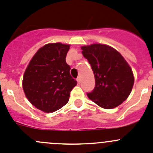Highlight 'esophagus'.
<instances>
[{"label": "esophagus", "instance_id": "esophagus-1", "mask_svg": "<svg viewBox=\"0 0 153 153\" xmlns=\"http://www.w3.org/2000/svg\"><path fill=\"white\" fill-rule=\"evenodd\" d=\"M76 81H77L78 83H80V82H81V79H80V77H78L77 79H76Z\"/></svg>", "mask_w": 153, "mask_h": 153}]
</instances>
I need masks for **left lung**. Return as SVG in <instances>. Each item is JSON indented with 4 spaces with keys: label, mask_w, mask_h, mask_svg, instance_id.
I'll use <instances>...</instances> for the list:
<instances>
[{
    "label": "left lung",
    "mask_w": 153,
    "mask_h": 153,
    "mask_svg": "<svg viewBox=\"0 0 153 153\" xmlns=\"http://www.w3.org/2000/svg\"><path fill=\"white\" fill-rule=\"evenodd\" d=\"M94 73L95 86L87 93L90 100L104 109H113L126 101L134 82L128 64L117 50L104 44L81 47Z\"/></svg>",
    "instance_id": "obj_1"
}]
</instances>
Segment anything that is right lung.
<instances>
[{
  "mask_svg": "<svg viewBox=\"0 0 153 153\" xmlns=\"http://www.w3.org/2000/svg\"><path fill=\"white\" fill-rule=\"evenodd\" d=\"M69 49L70 45L61 43L45 45L36 52L25 71L22 86L25 96L42 111L53 113L64 107L77 84L65 60Z\"/></svg>",
  "mask_w": 153,
  "mask_h": 153,
  "instance_id": "obj_1",
  "label": "right lung"
}]
</instances>
